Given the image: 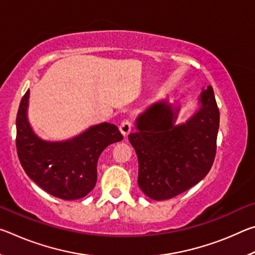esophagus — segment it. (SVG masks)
<instances>
[{"instance_id":"34e87169","label":"esophagus","mask_w":255,"mask_h":255,"mask_svg":"<svg viewBox=\"0 0 255 255\" xmlns=\"http://www.w3.org/2000/svg\"><path fill=\"white\" fill-rule=\"evenodd\" d=\"M120 131H122L123 135L126 137L128 136V133L131 131V123L129 120H124V122L120 124Z\"/></svg>"}]
</instances>
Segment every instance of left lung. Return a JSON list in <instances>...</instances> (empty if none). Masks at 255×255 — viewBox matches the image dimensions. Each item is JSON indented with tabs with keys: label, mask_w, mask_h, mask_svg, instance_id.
Wrapping results in <instances>:
<instances>
[{
	"label": "left lung",
	"mask_w": 255,
	"mask_h": 255,
	"mask_svg": "<svg viewBox=\"0 0 255 255\" xmlns=\"http://www.w3.org/2000/svg\"><path fill=\"white\" fill-rule=\"evenodd\" d=\"M199 108L176 124L180 105L166 99L138 116L128 136L138 158V185L153 200L171 199L205 178L213 165L219 128L214 90L202 89Z\"/></svg>",
	"instance_id": "left-lung-1"
}]
</instances>
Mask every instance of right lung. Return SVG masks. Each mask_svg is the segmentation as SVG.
<instances>
[{
  "instance_id": "1",
  "label": "right lung",
  "mask_w": 255,
  "mask_h": 255,
  "mask_svg": "<svg viewBox=\"0 0 255 255\" xmlns=\"http://www.w3.org/2000/svg\"><path fill=\"white\" fill-rule=\"evenodd\" d=\"M28 90L16 115V150L21 165L34 183L64 200L83 198L97 183V164L110 144L123 139L115 125L102 123L62 141L45 140L28 119Z\"/></svg>"
}]
</instances>
